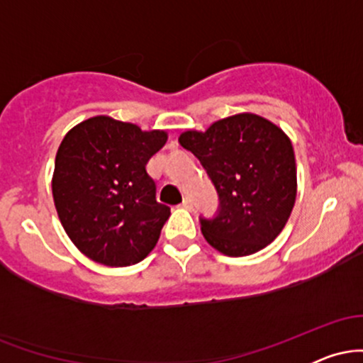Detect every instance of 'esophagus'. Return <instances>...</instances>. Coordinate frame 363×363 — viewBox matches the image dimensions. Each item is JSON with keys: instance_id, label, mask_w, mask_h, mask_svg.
<instances>
[{"instance_id": "1", "label": "esophagus", "mask_w": 363, "mask_h": 363, "mask_svg": "<svg viewBox=\"0 0 363 363\" xmlns=\"http://www.w3.org/2000/svg\"><path fill=\"white\" fill-rule=\"evenodd\" d=\"M182 208H186V210H193V201H191V198H184L181 203Z\"/></svg>"}]
</instances>
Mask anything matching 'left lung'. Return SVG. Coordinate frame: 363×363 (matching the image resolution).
Listing matches in <instances>:
<instances>
[{
    "label": "left lung",
    "mask_w": 363,
    "mask_h": 363,
    "mask_svg": "<svg viewBox=\"0 0 363 363\" xmlns=\"http://www.w3.org/2000/svg\"><path fill=\"white\" fill-rule=\"evenodd\" d=\"M179 143L201 162L218 193L215 218H199L206 242L232 257L272 244L289 222L297 196L291 141L272 121L251 112L184 131Z\"/></svg>",
    "instance_id": "1"
}]
</instances>
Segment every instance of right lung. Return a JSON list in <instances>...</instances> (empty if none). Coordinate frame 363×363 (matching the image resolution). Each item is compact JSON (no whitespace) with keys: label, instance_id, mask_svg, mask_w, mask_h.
Returning a JSON list of instances; mask_svg holds the SVG:
<instances>
[{"label":"right lung","instance_id":"right-lung-1","mask_svg":"<svg viewBox=\"0 0 363 363\" xmlns=\"http://www.w3.org/2000/svg\"><path fill=\"white\" fill-rule=\"evenodd\" d=\"M167 141L160 129L95 116L66 133L56 153L52 198L80 252L106 266H131L157 245L170 208L157 201L147 164Z\"/></svg>","mask_w":363,"mask_h":363}]
</instances>
